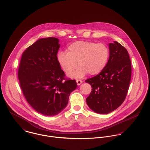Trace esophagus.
I'll return each mask as SVG.
<instances>
[{
    "instance_id": "esophagus-1",
    "label": "esophagus",
    "mask_w": 150,
    "mask_h": 150,
    "mask_svg": "<svg viewBox=\"0 0 150 150\" xmlns=\"http://www.w3.org/2000/svg\"><path fill=\"white\" fill-rule=\"evenodd\" d=\"M76 82H77V84L78 86H80L81 83H83V81H81L80 80H77Z\"/></svg>"
}]
</instances>
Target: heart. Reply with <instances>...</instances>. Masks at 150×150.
I'll return each mask as SVG.
<instances>
[{
  "instance_id": "obj_1",
  "label": "heart",
  "mask_w": 150,
  "mask_h": 150,
  "mask_svg": "<svg viewBox=\"0 0 150 150\" xmlns=\"http://www.w3.org/2000/svg\"><path fill=\"white\" fill-rule=\"evenodd\" d=\"M67 52L60 51L57 60L67 74L73 72L79 65L80 66L69 76L82 78L87 73L96 75L105 68L110 57V50L103 43L77 41L70 44Z\"/></svg>"
}]
</instances>
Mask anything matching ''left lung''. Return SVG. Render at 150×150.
<instances>
[{
  "label": "left lung",
  "instance_id": "1",
  "mask_svg": "<svg viewBox=\"0 0 150 150\" xmlns=\"http://www.w3.org/2000/svg\"><path fill=\"white\" fill-rule=\"evenodd\" d=\"M107 65L99 74L86 80L92 91L86 99L89 107L98 114H108L125 99L131 79L132 67L128 51L117 42L109 44Z\"/></svg>",
  "mask_w": 150,
  "mask_h": 150
}]
</instances>
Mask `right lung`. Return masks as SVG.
Masks as SVG:
<instances>
[{
	"instance_id": "obj_1",
	"label": "right lung",
	"mask_w": 150,
	"mask_h": 150,
	"mask_svg": "<svg viewBox=\"0 0 150 150\" xmlns=\"http://www.w3.org/2000/svg\"><path fill=\"white\" fill-rule=\"evenodd\" d=\"M60 47L55 38H43L28 47L22 55L18 77L28 103L45 116H54L67 106L70 93L77 85L65 78L57 60Z\"/></svg>"
}]
</instances>
